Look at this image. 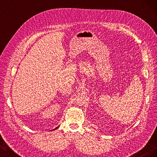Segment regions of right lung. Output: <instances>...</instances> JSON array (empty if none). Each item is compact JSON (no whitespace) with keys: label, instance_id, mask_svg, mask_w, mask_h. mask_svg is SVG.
I'll return each mask as SVG.
<instances>
[{"label":"right lung","instance_id":"1","mask_svg":"<svg viewBox=\"0 0 157 157\" xmlns=\"http://www.w3.org/2000/svg\"><path fill=\"white\" fill-rule=\"evenodd\" d=\"M58 127H59V126H58V127H56V128H55V129H54V130H56V129H57V128H58Z\"/></svg>","mask_w":157,"mask_h":157}]
</instances>
